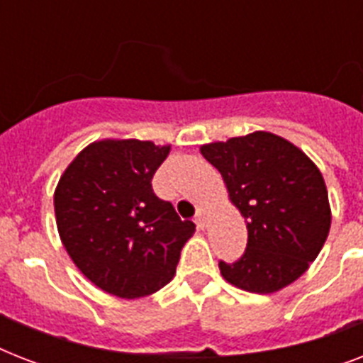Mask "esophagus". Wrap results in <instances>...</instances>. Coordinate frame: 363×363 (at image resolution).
I'll use <instances>...</instances> for the list:
<instances>
[{
  "label": "esophagus",
  "instance_id": "obj_1",
  "mask_svg": "<svg viewBox=\"0 0 363 363\" xmlns=\"http://www.w3.org/2000/svg\"><path fill=\"white\" fill-rule=\"evenodd\" d=\"M196 224H198V228H205V224H207V209L203 205H199L198 211H196Z\"/></svg>",
  "mask_w": 363,
  "mask_h": 363
}]
</instances>
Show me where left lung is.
<instances>
[{"instance_id":"8db88e82","label":"left lung","mask_w":363,"mask_h":363,"mask_svg":"<svg viewBox=\"0 0 363 363\" xmlns=\"http://www.w3.org/2000/svg\"><path fill=\"white\" fill-rule=\"evenodd\" d=\"M220 171L232 203L247 222L238 262H218L233 286L271 294L303 275L326 242L332 213L322 173L286 139L254 131L201 147Z\"/></svg>"}]
</instances>
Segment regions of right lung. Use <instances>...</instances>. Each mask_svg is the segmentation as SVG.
<instances>
[{
	"label": "right lung",
	"mask_w": 363,
	"mask_h": 363,
	"mask_svg": "<svg viewBox=\"0 0 363 363\" xmlns=\"http://www.w3.org/2000/svg\"><path fill=\"white\" fill-rule=\"evenodd\" d=\"M167 154L169 147L152 141H96L56 186L60 239L82 275L107 294L135 299L158 292L196 232L192 220H181L152 190Z\"/></svg>",
	"instance_id": "obj_1"
}]
</instances>
